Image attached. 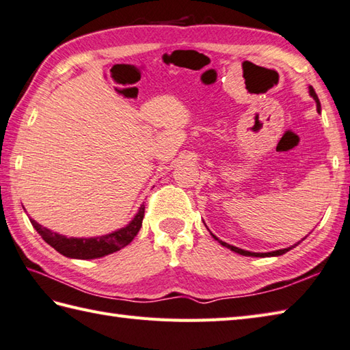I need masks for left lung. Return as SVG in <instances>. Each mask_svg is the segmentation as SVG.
<instances>
[{"label":"left lung","mask_w":350,"mask_h":350,"mask_svg":"<svg viewBox=\"0 0 350 350\" xmlns=\"http://www.w3.org/2000/svg\"><path fill=\"white\" fill-rule=\"evenodd\" d=\"M310 95L312 96V99H314L316 101V105H317V111L320 113V101H319V98H317V95H316V92H314V89L311 88L310 85ZM213 237H215V240H217L220 245L222 246H225V247H228V249H231L232 252H235V254H240V255H245V256H261V258H265V256H280V255H282V254H285V252H288L290 249H293V247H296L299 243H301V241H297V243H295L293 246H290V247H284V249H278V251H272V252H251V251H245V249H240V247H235V246H232V245H228V243H225V241H222V240H219L215 234H211ZM304 240V239H302Z\"/></svg>","instance_id":"obj_1"}]
</instances>
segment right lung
<instances>
[{
	"label": "right lung",
	"instance_id": "obj_1",
	"mask_svg": "<svg viewBox=\"0 0 350 350\" xmlns=\"http://www.w3.org/2000/svg\"><path fill=\"white\" fill-rule=\"evenodd\" d=\"M145 216V205L139 206V211L128 225L119 228V230L98 235V237H66V235L54 232L48 228L42 226L30 217V222L34 226V230L40 234L49 246H53L57 252L68 256V258L77 260H94L101 258L113 252H118L125 247L128 243H131L133 239L137 235L142 228V220Z\"/></svg>",
	"mask_w": 350,
	"mask_h": 350
}]
</instances>
